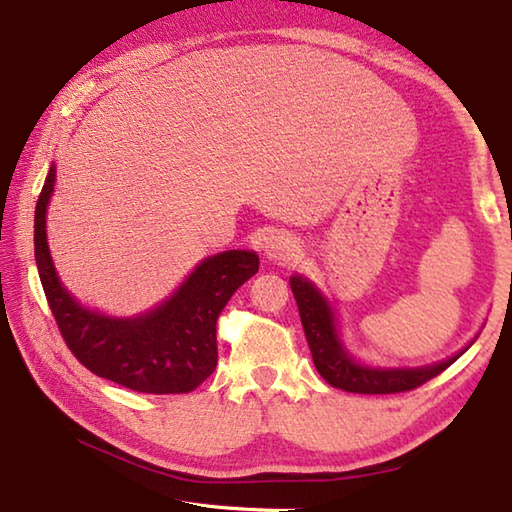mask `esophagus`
<instances>
[{
  "instance_id": "1",
  "label": "esophagus",
  "mask_w": 512,
  "mask_h": 512,
  "mask_svg": "<svg viewBox=\"0 0 512 512\" xmlns=\"http://www.w3.org/2000/svg\"><path fill=\"white\" fill-rule=\"evenodd\" d=\"M265 254L267 258H274V261H290V258L299 254V245L288 233H272L265 240Z\"/></svg>"
}]
</instances>
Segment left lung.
<instances>
[{"label": "left lung", "mask_w": 512, "mask_h": 512, "mask_svg": "<svg viewBox=\"0 0 512 512\" xmlns=\"http://www.w3.org/2000/svg\"><path fill=\"white\" fill-rule=\"evenodd\" d=\"M292 295H295L301 326H304L308 347H311L313 363L322 379L345 392H358V395H395V392H408L431 381L447 370L460 356L442 360L438 365L420 367V370H372V367L358 365L342 349L338 333H335L333 313L324 297L311 283L301 276L290 279Z\"/></svg>", "instance_id": "1"}]
</instances>
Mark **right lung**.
Masks as SVG:
<instances>
[{"mask_svg": "<svg viewBox=\"0 0 512 512\" xmlns=\"http://www.w3.org/2000/svg\"><path fill=\"white\" fill-rule=\"evenodd\" d=\"M54 181L52 167L36 204L33 245L40 283L67 349L92 374L122 388L147 395L199 388L217 365V317L233 292L258 272V256L231 249L206 258L165 304L133 320L92 313L67 295L49 256L45 213Z\"/></svg>", "mask_w": 512, "mask_h": 512, "instance_id": "add662e5", "label": "right lung"}]
</instances>
